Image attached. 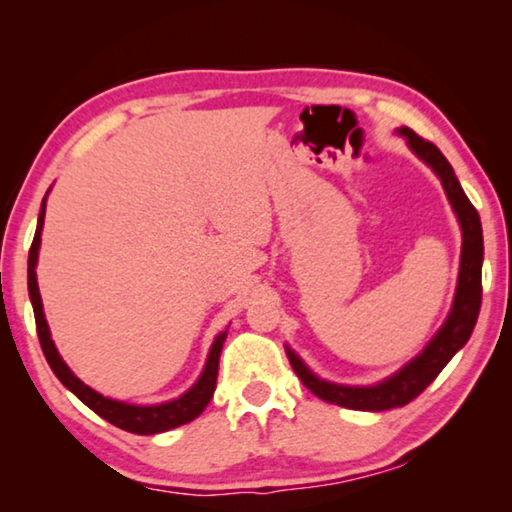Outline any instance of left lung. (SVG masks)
Listing matches in <instances>:
<instances>
[{
	"label": "left lung",
	"mask_w": 512,
	"mask_h": 512,
	"mask_svg": "<svg viewBox=\"0 0 512 512\" xmlns=\"http://www.w3.org/2000/svg\"><path fill=\"white\" fill-rule=\"evenodd\" d=\"M397 133L406 137L409 149L418 155L424 164H429L445 187V194L449 198V203H452L456 219L461 223L463 230L461 268H458V284L452 311H449L443 327L438 329V334L433 336L427 343V348H424L418 357L411 359L402 370H397L395 375L379 381L375 386H343L320 379L302 363L296 352L287 348L291 368L296 370V375L311 393L329 404H339L354 411H386L397 409V406H404L415 400V397L440 375V370H443L449 359L463 348L467 339H470L481 309L483 230L479 212L474 210L470 198L465 196L452 164L447 162V158L440 153L436 144L422 140L420 135H415L411 128L406 126L400 128Z\"/></svg>",
	"instance_id": "left-lung-1"
}]
</instances>
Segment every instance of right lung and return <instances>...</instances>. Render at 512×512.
Listing matches in <instances>:
<instances>
[{
  "label": "right lung",
  "instance_id": "obj_1",
  "mask_svg": "<svg viewBox=\"0 0 512 512\" xmlns=\"http://www.w3.org/2000/svg\"><path fill=\"white\" fill-rule=\"evenodd\" d=\"M49 194V192H47ZM45 210H47V196L42 198L40 214H38V228L36 237H33V244L29 250V298L33 305V316H36V329L38 339L42 345V352H45V359L54 370V375L63 381V386L69 388L79 400L90 406V409L101 415L103 420H108L115 427L137 433V436H153V433H162L169 429H176L180 424L192 422L205 411V406L210 404L214 388H216V375H219V357L225 343V336H228V329L216 336L210 354H207L205 368L198 377L196 384L189 388L185 395L176 397V400L164 402V404H151V406H140V404H126L119 400H110V397H103L101 393L94 391V388L85 386L83 381L74 375L72 370L67 368V363L60 359L54 341H51L49 325L45 318V311H42V298L38 291V277H36V266H38V250H40V235L42 225H45Z\"/></svg>",
  "mask_w": 512,
  "mask_h": 512
}]
</instances>
